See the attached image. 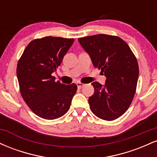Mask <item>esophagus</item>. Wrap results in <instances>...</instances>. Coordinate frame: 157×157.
<instances>
[{"instance_id":"34e87169","label":"esophagus","mask_w":157,"mask_h":157,"mask_svg":"<svg viewBox=\"0 0 157 157\" xmlns=\"http://www.w3.org/2000/svg\"><path fill=\"white\" fill-rule=\"evenodd\" d=\"M77 88H78V89H82V88L84 86V84L82 83V82H77Z\"/></svg>"}]
</instances>
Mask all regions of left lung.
I'll use <instances>...</instances> for the list:
<instances>
[{"mask_svg":"<svg viewBox=\"0 0 157 157\" xmlns=\"http://www.w3.org/2000/svg\"><path fill=\"white\" fill-rule=\"evenodd\" d=\"M94 66L101 69L105 84L94 82V92L89 98L91 111L97 117L111 121L127 111L134 98L139 77L136 57L123 40L100 35L78 39Z\"/></svg>","mask_w":157,"mask_h":157,"instance_id":"left-lung-1","label":"left lung"}]
</instances>
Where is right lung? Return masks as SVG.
Masks as SVG:
<instances>
[{
  "mask_svg": "<svg viewBox=\"0 0 157 157\" xmlns=\"http://www.w3.org/2000/svg\"><path fill=\"white\" fill-rule=\"evenodd\" d=\"M73 38L45 37L29 44L17 66L20 91L29 109L40 117L55 120L69 109L76 84L55 82L52 76L73 44Z\"/></svg>",
  "mask_w": 157,
  "mask_h": 157,
  "instance_id": "obj_1",
  "label": "right lung"
}]
</instances>
